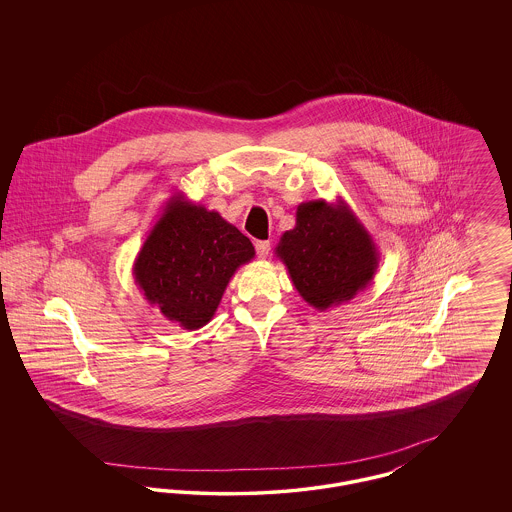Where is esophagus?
Returning <instances> with one entry per match:
<instances>
[{
    "mask_svg": "<svg viewBox=\"0 0 512 512\" xmlns=\"http://www.w3.org/2000/svg\"><path fill=\"white\" fill-rule=\"evenodd\" d=\"M255 249H257V257L259 259H265L268 255V251H270V242H255Z\"/></svg>",
    "mask_w": 512,
    "mask_h": 512,
    "instance_id": "1",
    "label": "esophagus"
}]
</instances>
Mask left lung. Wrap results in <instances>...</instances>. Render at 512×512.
Listing matches in <instances>:
<instances>
[{
	"label": "left lung",
	"mask_w": 512,
	"mask_h": 512,
	"mask_svg": "<svg viewBox=\"0 0 512 512\" xmlns=\"http://www.w3.org/2000/svg\"><path fill=\"white\" fill-rule=\"evenodd\" d=\"M295 290L318 311L351 301L370 286L380 253L361 220L338 197L305 201L274 249Z\"/></svg>",
	"instance_id": "obj_1"
}]
</instances>
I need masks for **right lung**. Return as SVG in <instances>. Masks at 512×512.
<instances>
[{"mask_svg": "<svg viewBox=\"0 0 512 512\" xmlns=\"http://www.w3.org/2000/svg\"><path fill=\"white\" fill-rule=\"evenodd\" d=\"M255 247L217 211L172 195L136 255L132 274L149 305L184 330L205 326Z\"/></svg>", "mask_w": 512, "mask_h": 512, "instance_id": "right-lung-1", "label": "right lung"}]
</instances>
